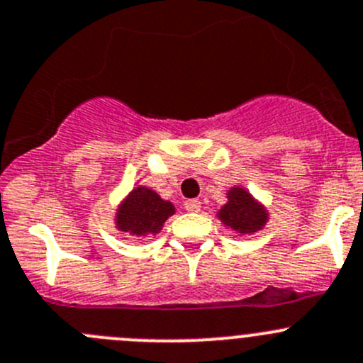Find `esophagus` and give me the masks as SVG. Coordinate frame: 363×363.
<instances>
[{
  "instance_id": "1",
  "label": "esophagus",
  "mask_w": 363,
  "mask_h": 363,
  "mask_svg": "<svg viewBox=\"0 0 363 363\" xmlns=\"http://www.w3.org/2000/svg\"><path fill=\"white\" fill-rule=\"evenodd\" d=\"M184 207H186V211H189V213H199L200 207H202V203H200V200L191 199V200H186Z\"/></svg>"
}]
</instances>
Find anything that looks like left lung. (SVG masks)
<instances>
[{
	"label": "left lung",
	"mask_w": 363,
	"mask_h": 363,
	"mask_svg": "<svg viewBox=\"0 0 363 363\" xmlns=\"http://www.w3.org/2000/svg\"><path fill=\"white\" fill-rule=\"evenodd\" d=\"M220 220L235 230L248 234L266 223V213L262 207L253 202L252 196L241 188H232L228 191V203L220 211Z\"/></svg>",
	"instance_id": "1"
}]
</instances>
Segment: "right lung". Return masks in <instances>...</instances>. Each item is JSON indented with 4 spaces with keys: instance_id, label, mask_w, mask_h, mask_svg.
<instances>
[{
    "instance_id": "right-lung-1",
    "label": "right lung",
    "mask_w": 363,
    "mask_h": 363,
    "mask_svg": "<svg viewBox=\"0 0 363 363\" xmlns=\"http://www.w3.org/2000/svg\"><path fill=\"white\" fill-rule=\"evenodd\" d=\"M172 214L174 206L170 202L161 199L152 189L136 188L118 211L117 225L122 232L129 234H157Z\"/></svg>"
}]
</instances>
